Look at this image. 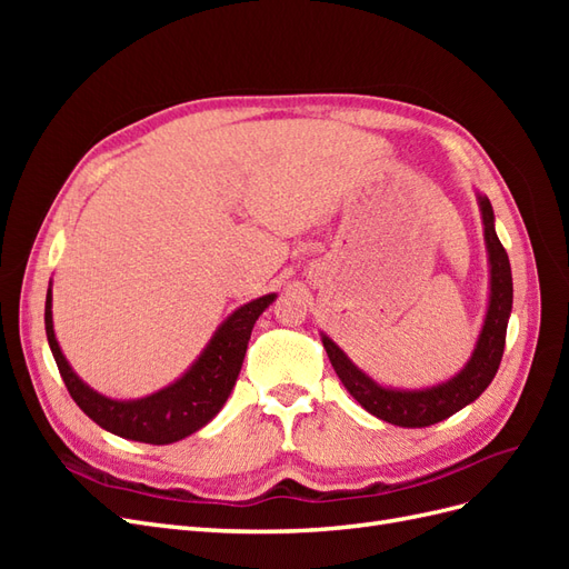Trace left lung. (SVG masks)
<instances>
[{"label":"left lung","mask_w":569,"mask_h":569,"mask_svg":"<svg viewBox=\"0 0 569 569\" xmlns=\"http://www.w3.org/2000/svg\"><path fill=\"white\" fill-rule=\"evenodd\" d=\"M481 220H485V239L491 263V297L489 311L477 349L453 380L422 391L385 389L372 382L366 372H360L337 343L322 335V347L330 356V363L353 399L375 418L399 427H429L451 418L453 412L472 403L496 377L506 349V330L512 308V274L508 253L493 230V209L487 197H479Z\"/></svg>","instance_id":"8db88e82"}]
</instances>
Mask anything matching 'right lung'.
I'll use <instances>...</instances> for the list:
<instances>
[{
    "label": "right lung",
    "mask_w": 569,
    "mask_h": 569,
    "mask_svg": "<svg viewBox=\"0 0 569 569\" xmlns=\"http://www.w3.org/2000/svg\"><path fill=\"white\" fill-rule=\"evenodd\" d=\"M274 301L266 295L244 303L218 327V332L203 349L197 363L189 368L176 385H170L140 401H113L84 385L68 366L51 325V289L44 303V330L49 349L54 353L63 385L84 416L92 418L109 432L144 443H173L194 435L206 422H211L237 382L244 353L251 339L253 322Z\"/></svg>",
    "instance_id": "1"
}]
</instances>
